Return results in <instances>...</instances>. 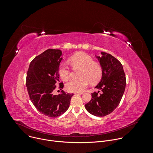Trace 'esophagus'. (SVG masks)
<instances>
[{
    "label": "esophagus",
    "mask_w": 153,
    "mask_h": 153,
    "mask_svg": "<svg viewBox=\"0 0 153 153\" xmlns=\"http://www.w3.org/2000/svg\"><path fill=\"white\" fill-rule=\"evenodd\" d=\"M74 94H83V93L82 92H76Z\"/></svg>",
    "instance_id": "obj_1"
}]
</instances>
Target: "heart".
<instances>
[{
	"mask_svg": "<svg viewBox=\"0 0 153 153\" xmlns=\"http://www.w3.org/2000/svg\"><path fill=\"white\" fill-rule=\"evenodd\" d=\"M74 67L82 68L80 79H72L66 84V89L70 92H81L88 86L89 82L94 85L97 83L102 76V68L100 65L94 62L93 59L85 53H77L69 59ZM60 77L63 80H67L70 76V70L67 63L62 62L58 69Z\"/></svg>",
	"mask_w": 153,
	"mask_h": 153,
	"instance_id": "b5f03b06",
	"label": "heart"
}]
</instances>
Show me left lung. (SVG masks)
<instances>
[{
	"label": "left lung",
	"mask_w": 153,
	"mask_h": 153,
	"mask_svg": "<svg viewBox=\"0 0 153 153\" xmlns=\"http://www.w3.org/2000/svg\"><path fill=\"white\" fill-rule=\"evenodd\" d=\"M95 55L102 68V76L95 88L100 90L91 93V100L85 104L90 114L103 117L112 113L119 105L126 86V77L121 63L110 54L101 52Z\"/></svg>",
	"instance_id": "left-lung-1"
}]
</instances>
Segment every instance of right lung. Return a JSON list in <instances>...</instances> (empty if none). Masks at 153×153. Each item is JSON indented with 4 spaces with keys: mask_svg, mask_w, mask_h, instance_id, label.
I'll return each mask as SVG.
<instances>
[{
    "mask_svg": "<svg viewBox=\"0 0 153 153\" xmlns=\"http://www.w3.org/2000/svg\"><path fill=\"white\" fill-rule=\"evenodd\" d=\"M60 50L48 49L36 56L30 63L26 85L31 101L37 110L50 117H57L66 111L73 94L53 95L59 81V67L62 60ZM63 88V83H59Z\"/></svg>",
    "mask_w": 153,
    "mask_h": 153,
    "instance_id": "obj_1",
    "label": "right lung"
}]
</instances>
